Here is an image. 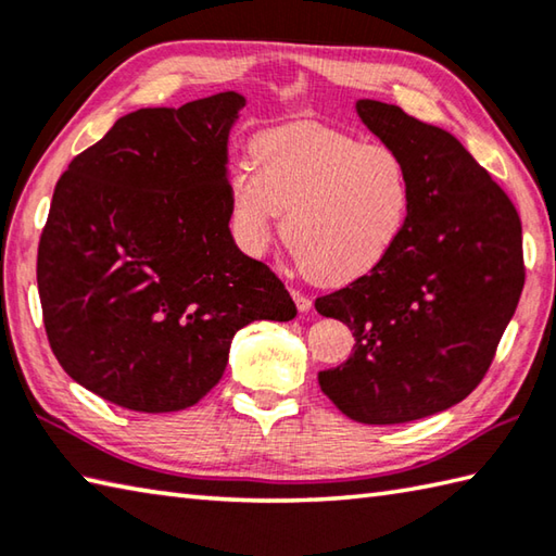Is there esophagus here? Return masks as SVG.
I'll return each instance as SVG.
<instances>
[{"mask_svg": "<svg viewBox=\"0 0 556 556\" xmlns=\"http://www.w3.org/2000/svg\"><path fill=\"white\" fill-rule=\"evenodd\" d=\"M291 299H294V304H296V308L301 313H306L311 308V304H313V301L306 294H301V291H296V289H291Z\"/></svg>", "mask_w": 556, "mask_h": 556, "instance_id": "obj_1", "label": "esophagus"}]
</instances>
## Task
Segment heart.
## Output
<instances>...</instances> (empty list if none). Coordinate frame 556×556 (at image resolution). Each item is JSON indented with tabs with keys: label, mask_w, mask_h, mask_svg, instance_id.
Wrapping results in <instances>:
<instances>
[{
	"label": "heart",
	"mask_w": 556,
	"mask_h": 556,
	"mask_svg": "<svg viewBox=\"0 0 556 556\" xmlns=\"http://www.w3.org/2000/svg\"><path fill=\"white\" fill-rule=\"evenodd\" d=\"M252 163L228 173V224L238 248L262 255L285 214V243L320 285L367 277L408 226L413 181L403 157L313 121L260 134Z\"/></svg>",
	"instance_id": "1"
}]
</instances>
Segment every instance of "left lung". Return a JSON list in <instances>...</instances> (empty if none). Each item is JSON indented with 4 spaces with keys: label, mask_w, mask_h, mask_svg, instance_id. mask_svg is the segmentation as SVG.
<instances>
[{
    "label": "left lung",
    "mask_w": 556,
    "mask_h": 556,
    "mask_svg": "<svg viewBox=\"0 0 556 556\" xmlns=\"http://www.w3.org/2000/svg\"><path fill=\"white\" fill-rule=\"evenodd\" d=\"M355 109L406 163L413 206L375 271L316 299L355 338L318 383L348 418L396 426L447 410L489 371L525 285L522 228L506 191L445 128L375 99Z\"/></svg>",
    "instance_id": "left-lung-1"
}]
</instances>
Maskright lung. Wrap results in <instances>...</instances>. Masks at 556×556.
<instances>
[{
  "label": "right lung",
  "mask_w": 556,
  "mask_h": 556,
  "mask_svg": "<svg viewBox=\"0 0 556 556\" xmlns=\"http://www.w3.org/2000/svg\"><path fill=\"white\" fill-rule=\"evenodd\" d=\"M245 97L138 109L58 179L38 243L48 342L121 408L169 413L216 387L233 336L296 306L228 228V136Z\"/></svg>",
  "instance_id": "1"
}]
</instances>
